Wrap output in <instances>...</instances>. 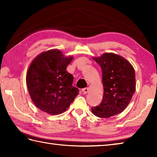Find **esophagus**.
Masks as SVG:
<instances>
[{"label":"esophagus","instance_id":"34e87169","mask_svg":"<svg viewBox=\"0 0 157 157\" xmlns=\"http://www.w3.org/2000/svg\"><path fill=\"white\" fill-rule=\"evenodd\" d=\"M89 88H84V89H83L82 90V93H83L84 94H87V93L89 92Z\"/></svg>","mask_w":157,"mask_h":157}]
</instances>
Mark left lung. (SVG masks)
<instances>
[{
    "label": "left lung",
    "instance_id": "obj_1",
    "mask_svg": "<svg viewBox=\"0 0 157 157\" xmlns=\"http://www.w3.org/2000/svg\"><path fill=\"white\" fill-rule=\"evenodd\" d=\"M94 59L102 68L104 95L91 111L100 118H109L123 111L131 101L136 90L135 71L128 61L114 53H104Z\"/></svg>",
    "mask_w": 157,
    "mask_h": 157
}]
</instances>
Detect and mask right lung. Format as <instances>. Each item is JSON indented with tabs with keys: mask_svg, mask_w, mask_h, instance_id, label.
Wrapping results in <instances>:
<instances>
[{
	"mask_svg": "<svg viewBox=\"0 0 157 157\" xmlns=\"http://www.w3.org/2000/svg\"><path fill=\"white\" fill-rule=\"evenodd\" d=\"M73 57H64L59 50L41 52L32 62L26 75L29 94L42 111L57 115L69 107L79 94L72 86L73 76L66 71Z\"/></svg>",
	"mask_w": 157,
	"mask_h": 157,
	"instance_id": "1",
	"label": "right lung"
}]
</instances>
